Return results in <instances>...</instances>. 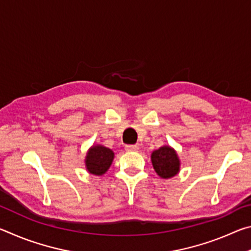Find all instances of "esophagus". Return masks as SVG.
Returning a JSON list of instances; mask_svg holds the SVG:
<instances>
[{
	"label": "esophagus",
	"mask_w": 251,
	"mask_h": 251,
	"mask_svg": "<svg viewBox=\"0 0 251 251\" xmlns=\"http://www.w3.org/2000/svg\"><path fill=\"white\" fill-rule=\"evenodd\" d=\"M125 151H138V146L137 145H126L125 146Z\"/></svg>",
	"instance_id": "1"
}]
</instances>
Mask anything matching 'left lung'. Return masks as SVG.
<instances>
[{
	"instance_id": "8db88e82",
	"label": "left lung",
	"mask_w": 251,
	"mask_h": 251,
	"mask_svg": "<svg viewBox=\"0 0 251 251\" xmlns=\"http://www.w3.org/2000/svg\"><path fill=\"white\" fill-rule=\"evenodd\" d=\"M151 164L159 177L168 179L179 172L180 161L176 151L171 146H163L151 152Z\"/></svg>"
}]
</instances>
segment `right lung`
Masks as SVG:
<instances>
[{
	"instance_id": "1",
	"label": "right lung",
	"mask_w": 251,
	"mask_h": 251,
	"mask_svg": "<svg viewBox=\"0 0 251 251\" xmlns=\"http://www.w3.org/2000/svg\"><path fill=\"white\" fill-rule=\"evenodd\" d=\"M114 159V152L109 148L95 145L90 148L85 158V166L92 175L101 176L108 171Z\"/></svg>"
}]
</instances>
